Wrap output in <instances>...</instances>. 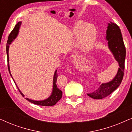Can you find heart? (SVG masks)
I'll return each mask as SVG.
<instances>
[{
  "mask_svg": "<svg viewBox=\"0 0 132 132\" xmlns=\"http://www.w3.org/2000/svg\"><path fill=\"white\" fill-rule=\"evenodd\" d=\"M73 35L77 38V46L82 51L91 49L94 44L97 37V29L92 23L79 21L75 24Z\"/></svg>",
  "mask_w": 132,
  "mask_h": 132,
  "instance_id": "obj_1",
  "label": "heart"
}]
</instances>
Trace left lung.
Listing matches in <instances>:
<instances>
[{
  "instance_id": "obj_1",
  "label": "left lung",
  "mask_w": 132,
  "mask_h": 132,
  "mask_svg": "<svg viewBox=\"0 0 132 132\" xmlns=\"http://www.w3.org/2000/svg\"><path fill=\"white\" fill-rule=\"evenodd\" d=\"M108 25L106 39L108 41L109 49L118 62L119 68L117 75L112 80L103 83L95 91L88 94V96L94 99H102L111 94L120 86L124 76L126 48L121 32L119 26L115 23L110 22Z\"/></svg>"
}]
</instances>
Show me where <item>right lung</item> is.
<instances>
[{"label": "right lung", "instance_id": "1", "mask_svg": "<svg viewBox=\"0 0 132 132\" xmlns=\"http://www.w3.org/2000/svg\"><path fill=\"white\" fill-rule=\"evenodd\" d=\"M21 21H19V22L17 23V24L15 25V27H14V29L12 30V32H11L10 35L8 37V41H7V44H6V54H7V58H8V70L9 72H10V74L11 76L12 77V79H13L14 83H15L16 85V83L14 81L13 77H12L10 71V64H9V47H10V45L11 44V43L13 41L14 39L16 38V37H17L18 34H19V29L20 27L21 24ZM57 70L55 71V73H54L53 75V89H52V93L51 95H50L49 97H48L47 98L45 99V100H31V99H29L28 98H26L27 100H28L29 102H30L32 103H34L35 104H37V105H40L43 106H52L55 105V104L56 103L58 102V101L60 100V99L62 98V92L61 89H59L58 87H57L56 85V81H57V75L56 73ZM17 87L19 89L20 93L21 95H22L23 97L24 96V95L21 93L20 90L18 87L17 85H16Z\"/></svg>", "mask_w": 132, "mask_h": 132}]
</instances>
